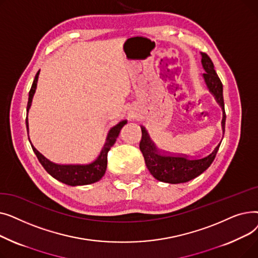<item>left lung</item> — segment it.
Segmentation results:
<instances>
[{
	"label": "left lung",
	"mask_w": 258,
	"mask_h": 258,
	"mask_svg": "<svg viewBox=\"0 0 258 258\" xmlns=\"http://www.w3.org/2000/svg\"><path fill=\"white\" fill-rule=\"evenodd\" d=\"M202 64L205 69V73L203 75H204L209 91L214 95L216 101L224 108L223 84L216 74L213 62L207 53H202ZM225 122L226 114L224 111L222 120L223 127ZM141 132L142 138L139 147L144 157L146 167L155 179L170 184L188 182L197 178L202 172H204L211 165L221 145V143L216 145L214 150L205 157L191 158L185 155L160 152L143 126H141Z\"/></svg>",
	"instance_id": "left-lung-1"
}]
</instances>
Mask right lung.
<instances>
[{
    "label": "right lung",
    "mask_w": 258,
    "mask_h": 258,
    "mask_svg": "<svg viewBox=\"0 0 258 258\" xmlns=\"http://www.w3.org/2000/svg\"><path fill=\"white\" fill-rule=\"evenodd\" d=\"M38 74H39V71L36 73L31 89L29 91V98H28V103H27V112L29 111L33 95L35 93ZM126 123H127L126 120H122L117 125L113 126L110 130V132L107 134L106 141L100 152V155L96 160L93 161L90 164H56L49 161L42 154L38 153L35 150L34 146H32V150L36 155L39 163L43 165L46 171L50 175H52L54 179H56L70 186L92 184L99 181L103 177V174L105 173V170H106V165H107V153L110 152L111 147L116 142V139L118 137L121 128L123 127ZM26 125H27V132H28V119H26Z\"/></svg>",
    "instance_id": "obj_1"
}]
</instances>
